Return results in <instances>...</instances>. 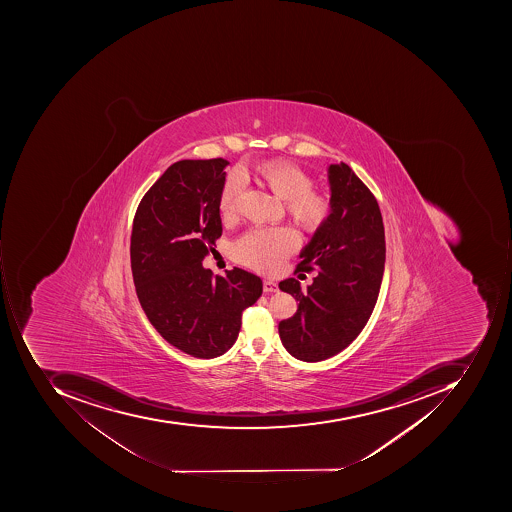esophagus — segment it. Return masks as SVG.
<instances>
[{
    "instance_id": "obj_1",
    "label": "esophagus",
    "mask_w": 512,
    "mask_h": 512,
    "mask_svg": "<svg viewBox=\"0 0 512 512\" xmlns=\"http://www.w3.org/2000/svg\"><path fill=\"white\" fill-rule=\"evenodd\" d=\"M263 291L264 292H277L278 291V284L275 283L274 280H264L263 281Z\"/></svg>"
}]
</instances>
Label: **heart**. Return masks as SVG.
Returning <instances> with one entry per match:
<instances>
[{
  "instance_id": "heart-1",
  "label": "heart",
  "mask_w": 512,
  "mask_h": 512,
  "mask_svg": "<svg viewBox=\"0 0 512 512\" xmlns=\"http://www.w3.org/2000/svg\"><path fill=\"white\" fill-rule=\"evenodd\" d=\"M260 174L269 188L286 200L288 214L306 231H318L328 223L334 211V201L328 192L312 188V178L289 161H266ZM248 188V177L241 169L229 172L220 192V212L232 218L240 209L241 198ZM300 246V235L289 226L258 228L235 243V258L244 266L274 274Z\"/></svg>"
}]
</instances>
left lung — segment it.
I'll return each instance as SVG.
<instances>
[{
    "mask_svg": "<svg viewBox=\"0 0 512 512\" xmlns=\"http://www.w3.org/2000/svg\"><path fill=\"white\" fill-rule=\"evenodd\" d=\"M329 183L334 211L297 264V271L318 272L314 283L306 291L295 278L278 284L298 301L294 317L278 324L281 343L303 361L326 360L351 345L374 311L385 272L377 198L343 161L329 167Z\"/></svg>",
    "mask_w": 512,
    "mask_h": 512,
    "instance_id": "left-lung-1",
    "label": "left lung"
}]
</instances>
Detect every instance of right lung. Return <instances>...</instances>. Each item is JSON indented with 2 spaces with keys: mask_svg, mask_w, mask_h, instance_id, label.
Masks as SVG:
<instances>
[{
  "mask_svg": "<svg viewBox=\"0 0 512 512\" xmlns=\"http://www.w3.org/2000/svg\"><path fill=\"white\" fill-rule=\"evenodd\" d=\"M229 161L181 160L152 184L135 212L131 268L144 314L184 354L214 358L232 348L241 314L263 281L234 268L226 277L201 266L221 237L220 192Z\"/></svg>",
  "mask_w": 512,
  "mask_h": 512,
  "instance_id": "obj_1",
  "label": "right lung"
}]
</instances>
